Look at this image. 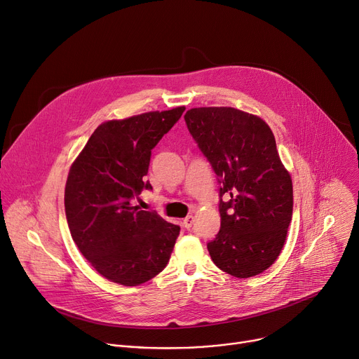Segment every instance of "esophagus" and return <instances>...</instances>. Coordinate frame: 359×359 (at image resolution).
Segmentation results:
<instances>
[{
    "label": "esophagus",
    "instance_id": "obj_1",
    "mask_svg": "<svg viewBox=\"0 0 359 359\" xmlns=\"http://www.w3.org/2000/svg\"><path fill=\"white\" fill-rule=\"evenodd\" d=\"M182 224L187 230H189L192 227V224H194V217L192 215H187L184 219H182Z\"/></svg>",
    "mask_w": 359,
    "mask_h": 359
}]
</instances>
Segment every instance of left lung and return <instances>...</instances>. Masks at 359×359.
Here are the masks:
<instances>
[{
    "mask_svg": "<svg viewBox=\"0 0 359 359\" xmlns=\"http://www.w3.org/2000/svg\"><path fill=\"white\" fill-rule=\"evenodd\" d=\"M184 119L219 182L222 227L207 244L214 264L240 279L263 273L283 249L293 211L271 129L234 107H194Z\"/></svg>",
    "mask_w": 359,
    "mask_h": 359,
    "instance_id": "obj_1",
    "label": "left lung"
}]
</instances>
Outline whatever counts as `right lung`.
I'll return each mask as SVG.
<instances>
[{
  "mask_svg": "<svg viewBox=\"0 0 359 359\" xmlns=\"http://www.w3.org/2000/svg\"><path fill=\"white\" fill-rule=\"evenodd\" d=\"M185 107L148 112L96 128L73 162L65 210L73 241L103 278L123 286L142 285L168 264L180 226L155 211L132 205L152 189L151 151Z\"/></svg>",
  "mask_w": 359,
  "mask_h": 359,
  "instance_id": "obj_1",
  "label": "right lung"
}]
</instances>
